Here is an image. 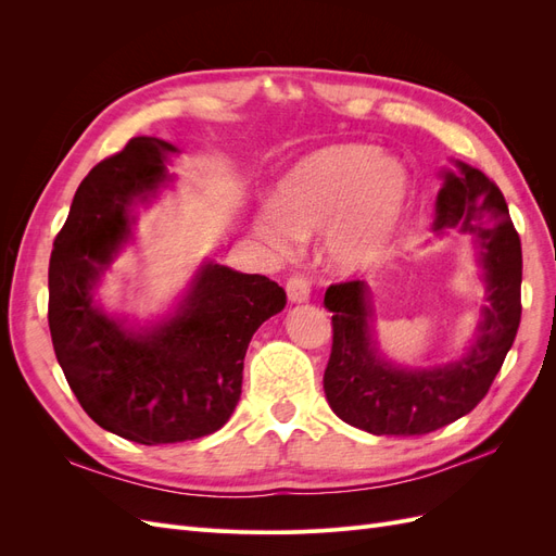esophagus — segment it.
Segmentation results:
<instances>
[{
  "label": "esophagus",
  "instance_id": "esophagus-1",
  "mask_svg": "<svg viewBox=\"0 0 556 556\" xmlns=\"http://www.w3.org/2000/svg\"><path fill=\"white\" fill-rule=\"evenodd\" d=\"M285 290H288V296L292 304H306V301L311 299V282L304 276H292Z\"/></svg>",
  "mask_w": 556,
  "mask_h": 556
}]
</instances>
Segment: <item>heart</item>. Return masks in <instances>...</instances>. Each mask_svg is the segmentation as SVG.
<instances>
[{
  "instance_id": "1",
  "label": "heart",
  "mask_w": 556,
  "mask_h": 556,
  "mask_svg": "<svg viewBox=\"0 0 556 556\" xmlns=\"http://www.w3.org/2000/svg\"><path fill=\"white\" fill-rule=\"evenodd\" d=\"M410 204L406 164L376 146L329 143L288 166L252 229L278 255H290L301 239L323 231L325 264L333 274L357 276L390 252Z\"/></svg>"
}]
</instances>
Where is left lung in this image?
Wrapping results in <instances>:
<instances>
[{"mask_svg":"<svg viewBox=\"0 0 556 556\" xmlns=\"http://www.w3.org/2000/svg\"><path fill=\"white\" fill-rule=\"evenodd\" d=\"M433 206V233H468L480 266L484 306L457 357L433 366H401L376 333L371 288L331 285L325 294L333 327L325 394L350 427L374 435H422L473 410L490 390L521 317V245L501 190L476 166L452 160Z\"/></svg>","mask_w":556,"mask_h":556,"instance_id":"1","label":"left lung"}]
</instances>
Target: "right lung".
Returning <instances> with one entry per match:
<instances>
[{
    "label": "right lung",
    "instance_id": "obj_1",
    "mask_svg": "<svg viewBox=\"0 0 556 556\" xmlns=\"http://www.w3.org/2000/svg\"><path fill=\"white\" fill-rule=\"evenodd\" d=\"M180 150L131 139L83 178L48 268V327L66 382L94 422L141 445L182 443L227 425L245 350L288 296L278 282L204 260L155 319L109 311L99 288L148 208L176 176Z\"/></svg>",
    "mask_w": 556,
    "mask_h": 556
}]
</instances>
